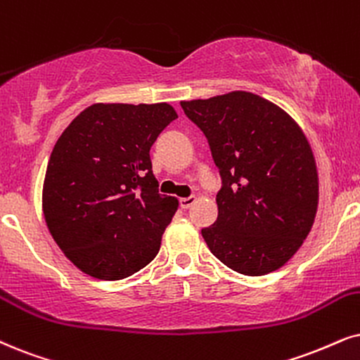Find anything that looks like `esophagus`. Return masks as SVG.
Returning <instances> with one entry per match:
<instances>
[{"label":"esophagus","mask_w":360,"mask_h":360,"mask_svg":"<svg viewBox=\"0 0 360 360\" xmlns=\"http://www.w3.org/2000/svg\"><path fill=\"white\" fill-rule=\"evenodd\" d=\"M194 202H195L194 195H189V198H183V199H181V201H179L181 207H183V209H189L191 206H193Z\"/></svg>","instance_id":"34e87169"}]
</instances>
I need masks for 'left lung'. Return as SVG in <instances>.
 <instances>
[{"label": "left lung", "mask_w": 360, "mask_h": 360, "mask_svg": "<svg viewBox=\"0 0 360 360\" xmlns=\"http://www.w3.org/2000/svg\"><path fill=\"white\" fill-rule=\"evenodd\" d=\"M206 134L222 177L207 248L244 276L281 269L311 233L319 174L311 144L284 109L248 91L181 101Z\"/></svg>", "instance_id": "1"}]
</instances>
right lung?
Here are the masks:
<instances>
[{
	"label": "right lung",
	"instance_id": "add662e5",
	"mask_svg": "<svg viewBox=\"0 0 360 360\" xmlns=\"http://www.w3.org/2000/svg\"><path fill=\"white\" fill-rule=\"evenodd\" d=\"M176 117L167 103H96L54 144L43 183L44 221L84 274L120 281L156 257L179 201L158 193L149 149Z\"/></svg>",
	"mask_w": 360,
	"mask_h": 360
}]
</instances>
